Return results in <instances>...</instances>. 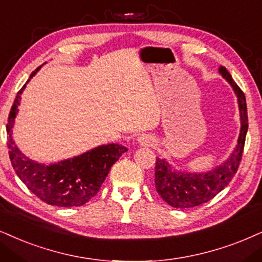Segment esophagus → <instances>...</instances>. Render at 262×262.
Instances as JSON below:
<instances>
[{"label":"esophagus","instance_id":"34e87169","mask_svg":"<svg viewBox=\"0 0 262 262\" xmlns=\"http://www.w3.org/2000/svg\"><path fill=\"white\" fill-rule=\"evenodd\" d=\"M152 141V139L148 137V135H141V137L138 138V142L141 145H147Z\"/></svg>","mask_w":262,"mask_h":262}]
</instances>
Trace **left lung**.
I'll list each match as a JSON object with an SVG mask.
<instances>
[{
	"label": "left lung",
	"instance_id": "8db88e82",
	"mask_svg": "<svg viewBox=\"0 0 262 262\" xmlns=\"http://www.w3.org/2000/svg\"><path fill=\"white\" fill-rule=\"evenodd\" d=\"M219 72L226 79L234 94L237 95L238 107L241 115V132L237 145L230 157L223 164L217 165L207 173H191V171H178L163 158H156L155 185L162 200L174 208H192L207 203L211 198L227 186L237 173L243 154L244 142L248 132V114L244 93L233 81L232 76L226 68L220 66Z\"/></svg>",
	"mask_w": 262,
	"mask_h": 262
}]
</instances>
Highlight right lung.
Returning a JSON list of instances; mask_svg holds the SVG:
<instances>
[{
	"mask_svg": "<svg viewBox=\"0 0 262 262\" xmlns=\"http://www.w3.org/2000/svg\"><path fill=\"white\" fill-rule=\"evenodd\" d=\"M39 69L41 66L30 75L28 82L18 92L9 112L7 124L9 158L19 179L39 200L57 207H79L98 193L112 165L128 148L118 144L100 145L76 157L52 164L39 163L26 157L13 140L12 128L18 115L23 91Z\"/></svg>",
	"mask_w": 262,
	"mask_h": 262,
	"instance_id": "obj_1",
	"label": "right lung"
}]
</instances>
